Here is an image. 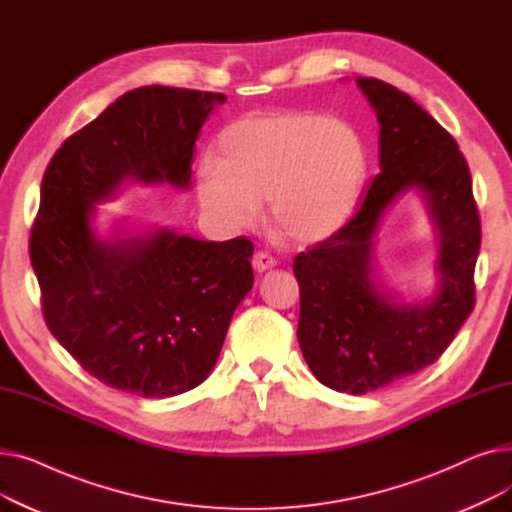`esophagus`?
Segmentation results:
<instances>
[{"mask_svg": "<svg viewBox=\"0 0 512 512\" xmlns=\"http://www.w3.org/2000/svg\"><path fill=\"white\" fill-rule=\"evenodd\" d=\"M253 267H255L259 274H263L267 270H272V267H276V259L272 255L259 251V253L253 255Z\"/></svg>", "mask_w": 512, "mask_h": 512, "instance_id": "1", "label": "esophagus"}]
</instances>
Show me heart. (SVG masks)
<instances>
[{"instance_id": "1", "label": "heart", "mask_w": 512, "mask_h": 512, "mask_svg": "<svg viewBox=\"0 0 512 512\" xmlns=\"http://www.w3.org/2000/svg\"><path fill=\"white\" fill-rule=\"evenodd\" d=\"M367 151L355 128L297 110L251 112L222 128L215 161L195 170L201 207L228 228H247L267 201L270 222L292 242L338 232L357 205Z\"/></svg>"}]
</instances>
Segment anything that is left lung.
I'll use <instances>...</instances> for the list:
<instances>
[{
    "instance_id": "left-lung-1",
    "label": "left lung",
    "mask_w": 512,
    "mask_h": 512,
    "mask_svg": "<svg viewBox=\"0 0 512 512\" xmlns=\"http://www.w3.org/2000/svg\"><path fill=\"white\" fill-rule=\"evenodd\" d=\"M380 124V174L355 218L297 255L301 286L297 338L315 378L346 394L386 388L432 365L473 311L481 245L471 172L459 145L407 93L357 78ZM413 190L437 236V288L400 302L379 280L374 245L389 207Z\"/></svg>"
}]
</instances>
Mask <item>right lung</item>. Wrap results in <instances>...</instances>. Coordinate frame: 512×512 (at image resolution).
I'll list each match as a JSON object with an SVG mask.
<instances>
[{"instance_id":"add662e5","label":"right lung","mask_w":512,"mask_h":512,"mask_svg":"<svg viewBox=\"0 0 512 512\" xmlns=\"http://www.w3.org/2000/svg\"><path fill=\"white\" fill-rule=\"evenodd\" d=\"M222 93H124L51 157L31 234L49 332L91 375L143 398L199 386L253 288L247 238L199 240L172 228L103 234L99 205L128 182L191 186L193 149Z\"/></svg>"}]
</instances>
